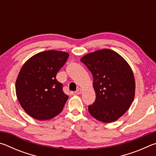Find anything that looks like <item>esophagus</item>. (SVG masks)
<instances>
[{
    "label": "esophagus",
    "instance_id": "1",
    "mask_svg": "<svg viewBox=\"0 0 156 156\" xmlns=\"http://www.w3.org/2000/svg\"><path fill=\"white\" fill-rule=\"evenodd\" d=\"M82 92H83V89H80V88H78L77 90H76V94H80Z\"/></svg>",
    "mask_w": 156,
    "mask_h": 156
}]
</instances>
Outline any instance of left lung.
<instances>
[{
  "instance_id": "1",
  "label": "left lung",
  "mask_w": 156,
  "mask_h": 156,
  "mask_svg": "<svg viewBox=\"0 0 156 156\" xmlns=\"http://www.w3.org/2000/svg\"><path fill=\"white\" fill-rule=\"evenodd\" d=\"M93 76L96 100L89 105L90 114L100 122H113L130 107L136 82L130 65L117 52L103 49L81 58Z\"/></svg>"
}]
</instances>
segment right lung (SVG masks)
Listing matches in <instances>:
<instances>
[{
  "instance_id": "add662e5",
  "label": "right lung",
  "mask_w": 156,
  "mask_h": 156,
  "mask_svg": "<svg viewBox=\"0 0 156 156\" xmlns=\"http://www.w3.org/2000/svg\"><path fill=\"white\" fill-rule=\"evenodd\" d=\"M69 54L55 50L39 52L26 61L16 81V94L25 112L38 120L62 112L68 99L56 76Z\"/></svg>"
}]
</instances>
